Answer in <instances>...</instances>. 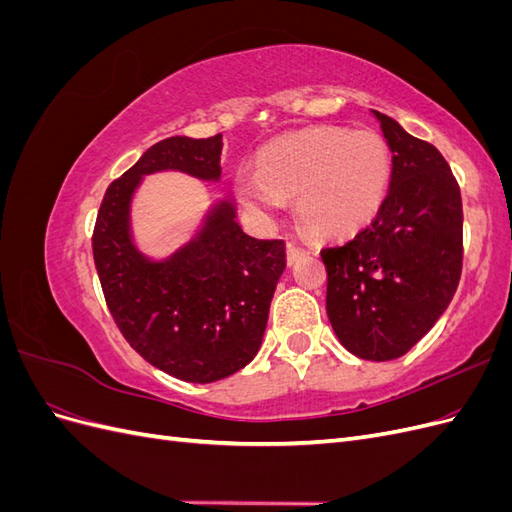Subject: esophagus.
<instances>
[{
    "instance_id": "esophagus-1",
    "label": "esophagus",
    "mask_w": 512,
    "mask_h": 512,
    "mask_svg": "<svg viewBox=\"0 0 512 512\" xmlns=\"http://www.w3.org/2000/svg\"><path fill=\"white\" fill-rule=\"evenodd\" d=\"M305 247H301V245H297V243H288L286 245V260H288V265H294V262H297L301 256H305Z\"/></svg>"
}]
</instances>
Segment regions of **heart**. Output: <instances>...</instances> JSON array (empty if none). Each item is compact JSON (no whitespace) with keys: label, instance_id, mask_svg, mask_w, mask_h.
<instances>
[{"label":"heart","instance_id":"heart-1","mask_svg":"<svg viewBox=\"0 0 512 512\" xmlns=\"http://www.w3.org/2000/svg\"><path fill=\"white\" fill-rule=\"evenodd\" d=\"M393 177L391 149L378 132L316 126L286 134L258 156V170L232 179L243 207L262 218L297 198V218L316 237L344 239L376 220Z\"/></svg>","mask_w":512,"mask_h":512}]
</instances>
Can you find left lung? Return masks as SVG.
<instances>
[{"mask_svg": "<svg viewBox=\"0 0 512 512\" xmlns=\"http://www.w3.org/2000/svg\"><path fill=\"white\" fill-rule=\"evenodd\" d=\"M393 153V177L376 220L320 252L327 314L342 346L365 361H393L446 312L461 277L463 209L442 153L371 111Z\"/></svg>", "mask_w": 512, "mask_h": 512, "instance_id": "left-lung-1", "label": "left lung"}]
</instances>
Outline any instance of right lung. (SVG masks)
Returning a JSON list of instances; mask_svg holds the SVG:
<instances>
[{
    "label": "right lung",
    "instance_id": "right-lung-1",
    "mask_svg": "<svg viewBox=\"0 0 512 512\" xmlns=\"http://www.w3.org/2000/svg\"><path fill=\"white\" fill-rule=\"evenodd\" d=\"M222 136H170L108 185L94 230V260L106 305L128 344L164 374L196 384L224 380L260 350L286 243L241 228L230 196L211 198L188 241L147 254L134 232L145 177L183 173L222 181Z\"/></svg>",
    "mask_w": 512,
    "mask_h": 512
}]
</instances>
